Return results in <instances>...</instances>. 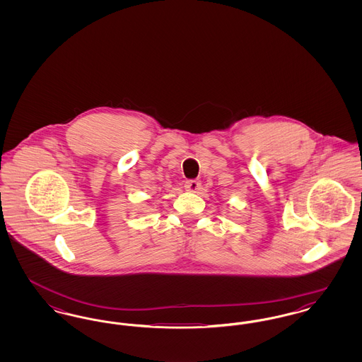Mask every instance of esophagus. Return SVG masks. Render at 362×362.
Returning a JSON list of instances; mask_svg holds the SVG:
<instances>
[{"label": "esophagus", "mask_w": 362, "mask_h": 362, "mask_svg": "<svg viewBox=\"0 0 362 362\" xmlns=\"http://www.w3.org/2000/svg\"><path fill=\"white\" fill-rule=\"evenodd\" d=\"M199 187H201V183L198 180H187L185 183V189L189 191V192H197Z\"/></svg>", "instance_id": "obj_1"}]
</instances>
